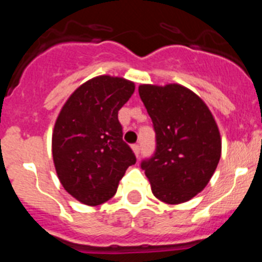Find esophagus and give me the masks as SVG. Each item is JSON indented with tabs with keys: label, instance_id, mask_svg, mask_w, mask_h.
Returning a JSON list of instances; mask_svg holds the SVG:
<instances>
[{
	"label": "esophagus",
	"instance_id": "1",
	"mask_svg": "<svg viewBox=\"0 0 262 262\" xmlns=\"http://www.w3.org/2000/svg\"><path fill=\"white\" fill-rule=\"evenodd\" d=\"M131 148H133V151H134V154H135L136 157L140 156V147H139L138 144H134Z\"/></svg>",
	"mask_w": 262,
	"mask_h": 262
}]
</instances>
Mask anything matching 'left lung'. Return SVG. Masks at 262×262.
I'll list each match as a JSON object with an SVG mask.
<instances>
[{"mask_svg": "<svg viewBox=\"0 0 262 262\" xmlns=\"http://www.w3.org/2000/svg\"><path fill=\"white\" fill-rule=\"evenodd\" d=\"M156 133V152L142 163L154 195L168 205L190 201L209 184L222 155L211 111L180 84L139 86Z\"/></svg>", "mask_w": 262, "mask_h": 262, "instance_id": "8db88e82", "label": "left lung"}]
</instances>
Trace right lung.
<instances>
[{"label":"right lung","instance_id":"1","mask_svg":"<svg viewBox=\"0 0 262 262\" xmlns=\"http://www.w3.org/2000/svg\"><path fill=\"white\" fill-rule=\"evenodd\" d=\"M134 92L133 81L97 76L60 110L52 131L53 164L62 187L78 202L98 206L113 198L127 168L136 163L118 120Z\"/></svg>","mask_w":262,"mask_h":262}]
</instances>
